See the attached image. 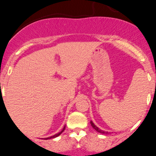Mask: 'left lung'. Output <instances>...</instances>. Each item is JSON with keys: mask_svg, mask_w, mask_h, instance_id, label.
Masks as SVG:
<instances>
[{"mask_svg": "<svg viewBox=\"0 0 156 156\" xmlns=\"http://www.w3.org/2000/svg\"><path fill=\"white\" fill-rule=\"evenodd\" d=\"M90 124H91V126H92V127L94 128V129H95V130H97L98 131V133H103V134H106V133H108L107 132H105V131H103V130H101V129H100L98 127H97L96 126H95L94 124L93 123H92V122H90Z\"/></svg>", "mask_w": 156, "mask_h": 156, "instance_id": "obj_1", "label": "left lung"}]
</instances>
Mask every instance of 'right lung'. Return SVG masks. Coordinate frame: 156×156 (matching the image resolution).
Instances as JSON below:
<instances>
[{"label":"right lung","mask_w":156,"mask_h":156,"mask_svg":"<svg viewBox=\"0 0 156 156\" xmlns=\"http://www.w3.org/2000/svg\"><path fill=\"white\" fill-rule=\"evenodd\" d=\"M65 128H66V127H64V129H62V131H61V132H60V133H58V134H55V135L52 136H51V137H49V138H46V140H48V139H52V138H55V137H57V136H59V135H60V134H61V133H62V132H63V131H64Z\"/></svg>","instance_id":"add662e5"}]
</instances>
